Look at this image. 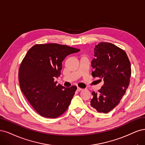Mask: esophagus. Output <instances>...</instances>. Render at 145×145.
Listing matches in <instances>:
<instances>
[{
    "instance_id": "1",
    "label": "esophagus",
    "mask_w": 145,
    "mask_h": 145,
    "mask_svg": "<svg viewBox=\"0 0 145 145\" xmlns=\"http://www.w3.org/2000/svg\"><path fill=\"white\" fill-rule=\"evenodd\" d=\"M82 89L81 88H79V87H77V91H81Z\"/></svg>"
}]
</instances>
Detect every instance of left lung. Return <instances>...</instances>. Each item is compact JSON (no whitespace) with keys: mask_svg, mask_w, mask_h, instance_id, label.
I'll return each mask as SVG.
<instances>
[{"mask_svg":"<svg viewBox=\"0 0 145 145\" xmlns=\"http://www.w3.org/2000/svg\"><path fill=\"white\" fill-rule=\"evenodd\" d=\"M94 56L91 74L102 79L104 84L98 93L92 92L90 105L98 112L107 113L119 104L129 86L131 63L124 50L106 42L96 45Z\"/></svg>","mask_w":145,"mask_h":145,"instance_id":"obj_1","label":"left lung"}]
</instances>
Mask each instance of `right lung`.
Segmentation results:
<instances>
[{"mask_svg":"<svg viewBox=\"0 0 145 145\" xmlns=\"http://www.w3.org/2000/svg\"><path fill=\"white\" fill-rule=\"evenodd\" d=\"M78 49L56 43L36 44L28 50L18 71L21 90L40 116L56 118L67 110L76 90V86L57 85L62 62Z\"/></svg>","mask_w":145,"mask_h":145,"instance_id":"add662e5","label":"right lung"}]
</instances>
